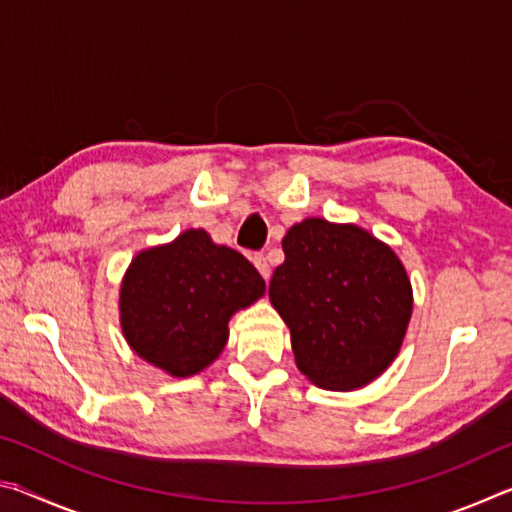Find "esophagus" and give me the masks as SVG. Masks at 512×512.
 <instances>
[{
  "mask_svg": "<svg viewBox=\"0 0 512 512\" xmlns=\"http://www.w3.org/2000/svg\"><path fill=\"white\" fill-rule=\"evenodd\" d=\"M253 262H255V266H257L259 275H262L264 280H268V277H271V266H268L266 257H264V255H255V257H253Z\"/></svg>",
  "mask_w": 512,
  "mask_h": 512,
  "instance_id": "34e87169",
  "label": "esophagus"
}]
</instances>
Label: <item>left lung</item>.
<instances>
[{
	"mask_svg": "<svg viewBox=\"0 0 512 512\" xmlns=\"http://www.w3.org/2000/svg\"><path fill=\"white\" fill-rule=\"evenodd\" d=\"M268 298L291 332L298 370L327 391H357L402 348L413 289L395 250L354 223L309 216L282 239Z\"/></svg>",
	"mask_w": 512,
	"mask_h": 512,
	"instance_id": "8db88e82",
	"label": "left lung"
}]
</instances>
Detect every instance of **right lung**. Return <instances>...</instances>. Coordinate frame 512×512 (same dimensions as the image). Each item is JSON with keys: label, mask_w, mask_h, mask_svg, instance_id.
I'll return each instance as SVG.
<instances>
[{"label": "right lung", "mask_w": 512, "mask_h": 512, "mask_svg": "<svg viewBox=\"0 0 512 512\" xmlns=\"http://www.w3.org/2000/svg\"><path fill=\"white\" fill-rule=\"evenodd\" d=\"M264 291L244 255L189 228L133 257L119 287L121 332L146 363L169 377H192L219 359L230 318Z\"/></svg>", "instance_id": "1"}]
</instances>
